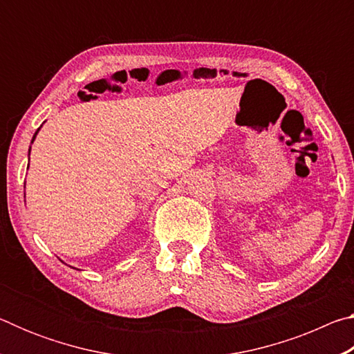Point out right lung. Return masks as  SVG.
<instances>
[{"instance_id":"obj_1","label":"right lung","mask_w":354,"mask_h":354,"mask_svg":"<svg viewBox=\"0 0 354 354\" xmlns=\"http://www.w3.org/2000/svg\"><path fill=\"white\" fill-rule=\"evenodd\" d=\"M39 131H40V128H39V129H37V131H35V134H34V136H32V140H31V143H32V142H34V140H35V136H37V133H39ZM29 153H31V148H29ZM28 167H29V165H28Z\"/></svg>"}]
</instances>
